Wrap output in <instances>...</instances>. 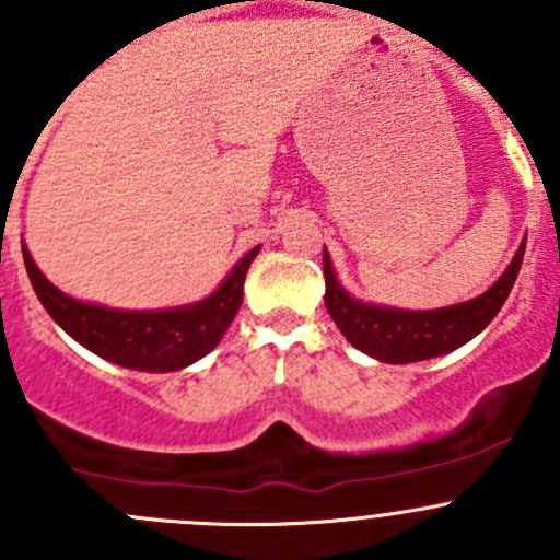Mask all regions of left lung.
<instances>
[{
	"mask_svg": "<svg viewBox=\"0 0 560 560\" xmlns=\"http://www.w3.org/2000/svg\"><path fill=\"white\" fill-rule=\"evenodd\" d=\"M525 254V241L515 252L512 262L499 276L493 287L471 301L455 303L428 312H409V308L380 306L349 295L332 270L330 254L325 248L322 268H325V308L332 316L338 330L347 336L354 349L382 363L404 365L417 360H431L439 354L455 352L457 347L471 341L485 330L501 312L504 301L515 287Z\"/></svg>",
	"mask_w": 560,
	"mask_h": 560,
	"instance_id": "1",
	"label": "left lung"
}]
</instances>
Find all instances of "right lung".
Instances as JSON below:
<instances>
[{
	"label": "right lung",
	"instance_id": "right-lung-1",
	"mask_svg": "<svg viewBox=\"0 0 560 560\" xmlns=\"http://www.w3.org/2000/svg\"><path fill=\"white\" fill-rule=\"evenodd\" d=\"M21 252L39 303L67 336L75 338L97 358L124 369L167 374L197 363L222 341L244 303L248 265L259 254V246L244 254L224 276L222 284L202 301L173 308H145V312L78 301L45 279L26 244H21Z\"/></svg>",
	"mask_w": 560,
	"mask_h": 560
}]
</instances>
